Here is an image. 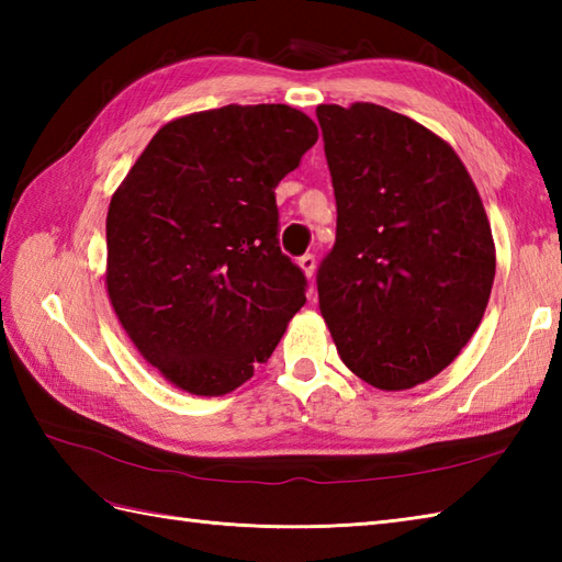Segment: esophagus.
<instances>
[{"mask_svg": "<svg viewBox=\"0 0 562 562\" xmlns=\"http://www.w3.org/2000/svg\"><path fill=\"white\" fill-rule=\"evenodd\" d=\"M296 266L302 268V272L306 274V278H312L314 270H316V258L312 254H304L300 260H296Z\"/></svg>", "mask_w": 562, "mask_h": 562, "instance_id": "esophagus-1", "label": "esophagus"}]
</instances>
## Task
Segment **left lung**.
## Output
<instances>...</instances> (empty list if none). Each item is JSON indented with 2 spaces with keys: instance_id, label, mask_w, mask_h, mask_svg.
Wrapping results in <instances>:
<instances>
[{
  "instance_id": "left-lung-1",
  "label": "left lung",
  "mask_w": 562,
  "mask_h": 562,
  "mask_svg": "<svg viewBox=\"0 0 562 562\" xmlns=\"http://www.w3.org/2000/svg\"><path fill=\"white\" fill-rule=\"evenodd\" d=\"M336 246L318 308L352 374L381 391L425 384L481 326L495 241L471 173L432 130L376 103H321Z\"/></svg>"
}]
</instances>
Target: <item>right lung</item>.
I'll return each mask as SVG.
<instances>
[{
	"mask_svg": "<svg viewBox=\"0 0 562 562\" xmlns=\"http://www.w3.org/2000/svg\"><path fill=\"white\" fill-rule=\"evenodd\" d=\"M316 139L312 117L282 103L190 113L159 127L115 188L105 292L176 389L246 384L304 306V272L278 246L274 188Z\"/></svg>",
	"mask_w": 562,
	"mask_h": 562,
	"instance_id": "right-lung-1",
	"label": "right lung"
}]
</instances>
